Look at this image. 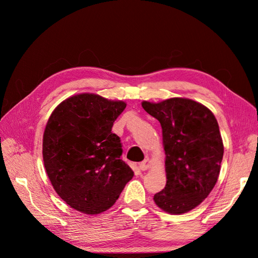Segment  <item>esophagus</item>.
<instances>
[{
    "instance_id": "esophagus-1",
    "label": "esophagus",
    "mask_w": 258,
    "mask_h": 258,
    "mask_svg": "<svg viewBox=\"0 0 258 258\" xmlns=\"http://www.w3.org/2000/svg\"><path fill=\"white\" fill-rule=\"evenodd\" d=\"M141 171H146V169H149L151 167V161L149 160V158H146V160H144L143 162L140 163L139 165Z\"/></svg>"
}]
</instances>
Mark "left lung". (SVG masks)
<instances>
[{"instance_id": "obj_1", "label": "left lung", "mask_w": 258, "mask_h": 258, "mask_svg": "<svg viewBox=\"0 0 258 258\" xmlns=\"http://www.w3.org/2000/svg\"><path fill=\"white\" fill-rule=\"evenodd\" d=\"M142 106L162 126L165 151V188L155 204L169 214H183L204 201L221 171L224 145L214 114L189 98L173 97Z\"/></svg>"}]
</instances>
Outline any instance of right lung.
Segmentation results:
<instances>
[{
	"label": "right lung",
	"mask_w": 258,
	"mask_h": 258,
	"mask_svg": "<svg viewBox=\"0 0 258 258\" xmlns=\"http://www.w3.org/2000/svg\"><path fill=\"white\" fill-rule=\"evenodd\" d=\"M126 107L83 93L54 109L43 135V161L58 196L74 210L89 215L114 205L134 176L120 155L122 144L112 133L113 123Z\"/></svg>",
	"instance_id": "1"
}]
</instances>
